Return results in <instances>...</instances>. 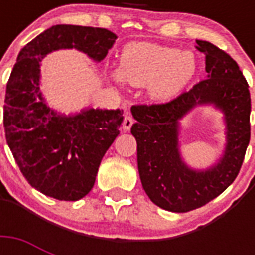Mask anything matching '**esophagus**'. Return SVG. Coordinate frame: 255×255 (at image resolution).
<instances>
[{
	"label": "esophagus",
	"instance_id": "obj_1",
	"mask_svg": "<svg viewBox=\"0 0 255 255\" xmlns=\"http://www.w3.org/2000/svg\"><path fill=\"white\" fill-rule=\"evenodd\" d=\"M132 124H133V119H132V116L127 115L124 118L123 120V129L124 131H129L132 127Z\"/></svg>",
	"mask_w": 255,
	"mask_h": 255
}]
</instances>
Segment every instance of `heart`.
<instances>
[{"instance_id": "obj_1", "label": "heart", "mask_w": 255, "mask_h": 255, "mask_svg": "<svg viewBox=\"0 0 255 255\" xmlns=\"http://www.w3.org/2000/svg\"><path fill=\"white\" fill-rule=\"evenodd\" d=\"M196 70L197 61L192 51L149 42H132L123 47L120 66L111 70V77L119 83L147 86L152 99L164 102L189 85Z\"/></svg>"}]
</instances>
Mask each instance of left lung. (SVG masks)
<instances>
[{
  "instance_id": "8db88e82",
  "label": "left lung",
  "mask_w": 255,
  "mask_h": 255,
  "mask_svg": "<svg viewBox=\"0 0 255 255\" xmlns=\"http://www.w3.org/2000/svg\"><path fill=\"white\" fill-rule=\"evenodd\" d=\"M205 54L206 79L164 104L133 106L131 133L137 143V168L153 204L184 213L205 205L236 180L250 141V92L237 62L217 46L196 41ZM197 105H213L224 114L227 143L219 161L193 170L179 152V120Z\"/></svg>"
}]
</instances>
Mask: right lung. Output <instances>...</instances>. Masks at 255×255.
Masks as SVG:
<instances>
[{
	"instance_id": "add662e5",
	"label": "right lung",
	"mask_w": 255,
	"mask_h": 255,
	"mask_svg": "<svg viewBox=\"0 0 255 255\" xmlns=\"http://www.w3.org/2000/svg\"><path fill=\"white\" fill-rule=\"evenodd\" d=\"M116 38L100 27L55 25L18 54L6 85V141L27 182L49 197L77 201L88 194L104 153L119 135L123 110L86 108L65 115L50 108L39 88L42 59L57 50L77 49L100 62Z\"/></svg>"
}]
</instances>
